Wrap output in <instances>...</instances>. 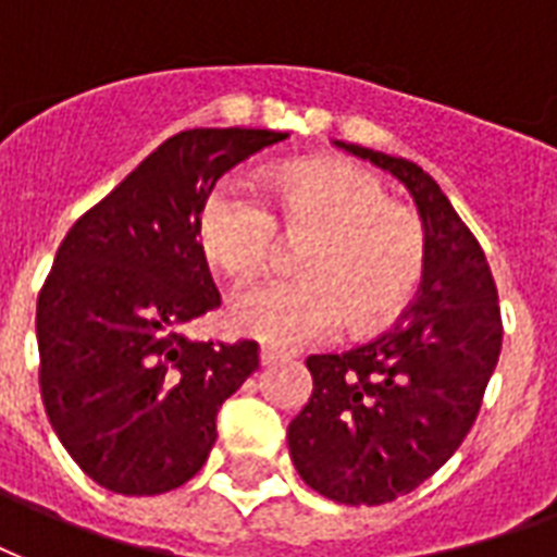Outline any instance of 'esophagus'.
Segmentation results:
<instances>
[{
	"label": "esophagus",
	"instance_id": "obj_1",
	"mask_svg": "<svg viewBox=\"0 0 557 557\" xmlns=\"http://www.w3.org/2000/svg\"><path fill=\"white\" fill-rule=\"evenodd\" d=\"M294 355L287 352V349H278V346H273V343H263L261 346V363L263 367H275V363L282 361H290Z\"/></svg>",
	"mask_w": 557,
	"mask_h": 557
}]
</instances>
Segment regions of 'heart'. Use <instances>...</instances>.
<instances>
[{
	"mask_svg": "<svg viewBox=\"0 0 557 557\" xmlns=\"http://www.w3.org/2000/svg\"><path fill=\"white\" fill-rule=\"evenodd\" d=\"M252 184L225 178L205 199L199 240L237 282L273 261L287 237H311L302 278H263L234 296L232 323L278 346H305L352 320L375 332L399 317L425 270V232L391 202L373 173L349 164H290Z\"/></svg>",
	"mask_w": 557,
	"mask_h": 557,
	"instance_id": "1",
	"label": "heart"
}]
</instances>
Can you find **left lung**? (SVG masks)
I'll return each mask as SVG.
<instances>
[{
	"label": "left lung",
	"mask_w": 557,
	"mask_h": 557,
	"mask_svg": "<svg viewBox=\"0 0 557 557\" xmlns=\"http://www.w3.org/2000/svg\"><path fill=\"white\" fill-rule=\"evenodd\" d=\"M341 146L411 190L425 225V270L391 332L308 358L313 393L287 425V446L317 493L384 505L441 470L472 429L499 361V296L484 249L432 175L405 158Z\"/></svg>",
	"instance_id": "obj_1"
}]
</instances>
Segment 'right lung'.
<instances>
[{
    "instance_id": "1",
    "label": "right lung",
    "mask_w": 557,
    "mask_h": 557,
    "mask_svg": "<svg viewBox=\"0 0 557 557\" xmlns=\"http://www.w3.org/2000/svg\"><path fill=\"white\" fill-rule=\"evenodd\" d=\"M267 128H187L75 220L37 296L40 396L73 461L125 496L190 482L216 413L258 370V343H194L220 305L199 214L216 178L284 140Z\"/></svg>"
}]
</instances>
